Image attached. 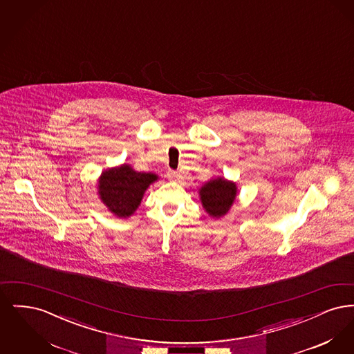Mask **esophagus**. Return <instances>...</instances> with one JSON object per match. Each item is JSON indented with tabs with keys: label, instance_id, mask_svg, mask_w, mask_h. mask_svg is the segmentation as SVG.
<instances>
[{
	"label": "esophagus",
	"instance_id": "34e87169",
	"mask_svg": "<svg viewBox=\"0 0 354 354\" xmlns=\"http://www.w3.org/2000/svg\"><path fill=\"white\" fill-rule=\"evenodd\" d=\"M167 178H169V182H179L180 174L176 172V171H171L169 169V172H167Z\"/></svg>",
	"mask_w": 354,
	"mask_h": 354
}]
</instances>
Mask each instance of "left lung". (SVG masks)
Returning a JSON list of instances; mask_svg holds the SVG:
<instances>
[{
	"label": "left lung",
	"mask_w": 354,
	"mask_h": 354,
	"mask_svg": "<svg viewBox=\"0 0 354 354\" xmlns=\"http://www.w3.org/2000/svg\"><path fill=\"white\" fill-rule=\"evenodd\" d=\"M237 195V185L232 180L215 178L199 188V199L204 211L214 219H220L228 214Z\"/></svg>",
	"instance_id": "left-lung-1"
}]
</instances>
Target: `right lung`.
<instances>
[{
  "instance_id": "obj_1",
  "label": "right lung",
  "mask_w": 354,
  "mask_h": 354,
  "mask_svg": "<svg viewBox=\"0 0 354 354\" xmlns=\"http://www.w3.org/2000/svg\"><path fill=\"white\" fill-rule=\"evenodd\" d=\"M159 179L152 172H138L130 165L102 171L98 179V196L104 207L117 218L127 219L134 215L147 188Z\"/></svg>"
}]
</instances>
